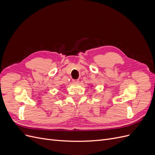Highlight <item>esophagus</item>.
Listing matches in <instances>:
<instances>
[{
  "label": "esophagus",
  "instance_id": "34e87169",
  "mask_svg": "<svg viewBox=\"0 0 155 155\" xmlns=\"http://www.w3.org/2000/svg\"><path fill=\"white\" fill-rule=\"evenodd\" d=\"M72 81L74 84H78V83H79V79H73Z\"/></svg>",
  "mask_w": 155,
  "mask_h": 155
}]
</instances>
